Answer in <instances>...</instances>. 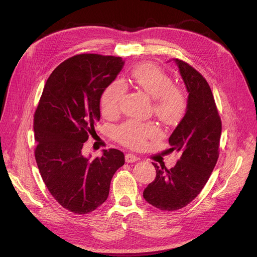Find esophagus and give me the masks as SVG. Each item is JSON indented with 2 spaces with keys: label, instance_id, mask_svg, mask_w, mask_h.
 Here are the masks:
<instances>
[{
  "label": "esophagus",
  "instance_id": "1",
  "mask_svg": "<svg viewBox=\"0 0 257 257\" xmlns=\"http://www.w3.org/2000/svg\"><path fill=\"white\" fill-rule=\"evenodd\" d=\"M125 159H126V163L132 164V163H136V161H138V160H139V157L136 156V155L131 154V153H128V154L125 155Z\"/></svg>",
  "mask_w": 257,
  "mask_h": 257
}]
</instances>
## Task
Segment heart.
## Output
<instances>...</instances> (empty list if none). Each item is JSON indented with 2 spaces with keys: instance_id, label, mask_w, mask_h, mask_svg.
Masks as SVG:
<instances>
[{
  "instance_id": "b5f03b06",
  "label": "heart",
  "mask_w": 257,
  "mask_h": 257,
  "mask_svg": "<svg viewBox=\"0 0 257 257\" xmlns=\"http://www.w3.org/2000/svg\"><path fill=\"white\" fill-rule=\"evenodd\" d=\"M131 80L139 89L153 99V111L164 123L173 124L185 112V92L181 87L173 84L171 76L157 65L152 63L137 65L131 72ZM125 91V85L119 81L106 88L101 99L104 114L111 115L117 111ZM157 133L158 130L153 124L128 120L116 129V138L123 145L140 147L147 139L157 136Z\"/></svg>"
}]
</instances>
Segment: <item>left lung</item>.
I'll return each mask as SVG.
<instances>
[{
  "instance_id": "1",
  "label": "left lung",
  "mask_w": 257,
  "mask_h": 257,
  "mask_svg": "<svg viewBox=\"0 0 257 257\" xmlns=\"http://www.w3.org/2000/svg\"><path fill=\"white\" fill-rule=\"evenodd\" d=\"M188 93L184 116L169 139L180 159L170 170L153 164L155 180L144 191L148 203L160 210L186 206L206 184L219 157L221 118L207 81L190 64L173 59Z\"/></svg>"
}]
</instances>
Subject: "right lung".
I'll return each mask as SVG.
<instances>
[{
    "mask_svg": "<svg viewBox=\"0 0 257 257\" xmlns=\"http://www.w3.org/2000/svg\"><path fill=\"white\" fill-rule=\"evenodd\" d=\"M120 57L82 54L60 63L47 80L34 114L35 159L58 203L85 214L103 204L124 153L103 150L91 160L83 144L100 120V100L123 69Z\"/></svg>",
    "mask_w": 257,
    "mask_h": 257,
    "instance_id": "add662e5",
    "label": "right lung"
}]
</instances>
